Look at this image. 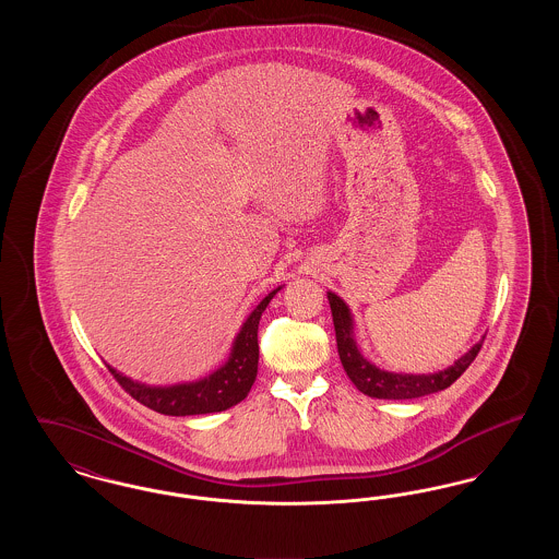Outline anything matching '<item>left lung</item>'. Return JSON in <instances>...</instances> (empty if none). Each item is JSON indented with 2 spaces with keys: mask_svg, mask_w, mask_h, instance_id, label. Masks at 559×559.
<instances>
[{
  "mask_svg": "<svg viewBox=\"0 0 559 559\" xmlns=\"http://www.w3.org/2000/svg\"><path fill=\"white\" fill-rule=\"evenodd\" d=\"M331 304V314L335 324V337H337V352L344 365V371L352 379V383L367 396L379 400H408L427 396L440 390L451 388L452 383L465 372V369L476 360L481 342L472 347L465 356L454 360L449 369L429 374H411V372H390L374 367L369 362L354 340V320L349 314V308L342 297L335 293H326Z\"/></svg>",
  "mask_w": 559,
  "mask_h": 559,
  "instance_id": "1",
  "label": "left lung"
}]
</instances>
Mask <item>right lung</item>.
Segmentation results:
<instances>
[{"instance_id":"obj_1","label":"right lung","mask_w":559,"mask_h":559,"mask_svg":"<svg viewBox=\"0 0 559 559\" xmlns=\"http://www.w3.org/2000/svg\"><path fill=\"white\" fill-rule=\"evenodd\" d=\"M278 292L281 287L267 293L266 297L258 304V308L247 317L240 326L239 335L235 337L228 360L210 377H203L192 383L157 388V385L133 381L130 377L115 371L112 367H108V371L112 372V377L132 399L157 411L160 415L187 417V415H207V413L226 411L239 404L240 400L247 399L258 377V360H260L258 326L270 299Z\"/></svg>"}]
</instances>
